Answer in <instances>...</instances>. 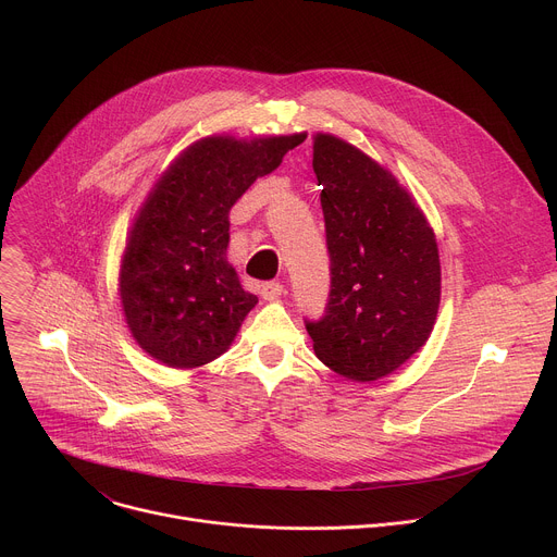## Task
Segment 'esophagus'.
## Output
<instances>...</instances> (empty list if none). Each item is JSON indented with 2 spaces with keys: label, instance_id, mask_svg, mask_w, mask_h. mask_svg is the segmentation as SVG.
<instances>
[{
  "label": "esophagus",
  "instance_id": "obj_1",
  "mask_svg": "<svg viewBox=\"0 0 557 557\" xmlns=\"http://www.w3.org/2000/svg\"><path fill=\"white\" fill-rule=\"evenodd\" d=\"M260 293H262V297H264L267 301H273V299H280V297L284 295V286H282L280 282H264L262 288H260Z\"/></svg>",
  "mask_w": 557,
  "mask_h": 557
}]
</instances>
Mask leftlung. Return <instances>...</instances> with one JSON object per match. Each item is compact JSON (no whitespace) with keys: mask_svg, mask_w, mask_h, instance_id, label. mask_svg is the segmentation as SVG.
Returning <instances> with one entry per match:
<instances>
[{"mask_svg":"<svg viewBox=\"0 0 557 557\" xmlns=\"http://www.w3.org/2000/svg\"><path fill=\"white\" fill-rule=\"evenodd\" d=\"M331 295L306 320L314 355L352 381L387 376L428 342L441 304V262L423 211L385 168L355 145L317 134Z\"/></svg>","mask_w":557,"mask_h":557,"instance_id":"8db88e82","label":"left lung"}]
</instances>
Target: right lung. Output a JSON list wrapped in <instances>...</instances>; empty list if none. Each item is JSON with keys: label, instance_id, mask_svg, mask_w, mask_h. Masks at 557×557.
I'll use <instances>...</instances> for the list:
<instances>
[{"label": "right lung", "instance_id": "add662e5", "mask_svg": "<svg viewBox=\"0 0 557 557\" xmlns=\"http://www.w3.org/2000/svg\"><path fill=\"white\" fill-rule=\"evenodd\" d=\"M306 136H207L158 178L127 235L119 293L136 344L170 368L218 359L258 304L226 262L228 211Z\"/></svg>", "mask_w": 557, "mask_h": 557}]
</instances>
